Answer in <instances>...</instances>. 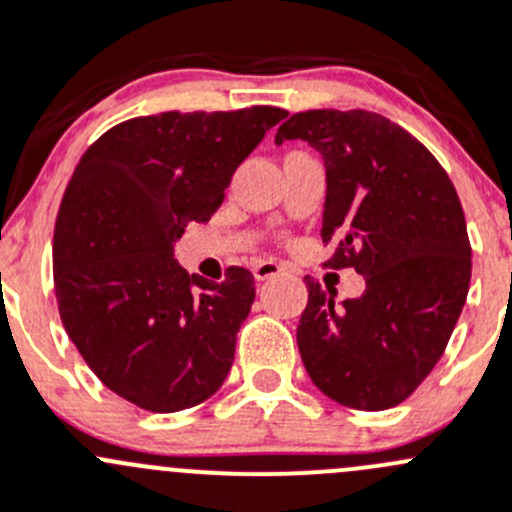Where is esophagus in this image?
<instances>
[{"label":"esophagus","instance_id":"esophagus-1","mask_svg":"<svg viewBox=\"0 0 512 512\" xmlns=\"http://www.w3.org/2000/svg\"><path fill=\"white\" fill-rule=\"evenodd\" d=\"M282 272H285V267L275 260H260V262H255V267H252V275H255L257 282L270 280V277L282 275Z\"/></svg>","mask_w":512,"mask_h":512}]
</instances>
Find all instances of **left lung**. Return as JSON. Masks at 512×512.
<instances>
[{
	"instance_id": "left-lung-1",
	"label": "left lung",
	"mask_w": 512,
	"mask_h": 512,
	"mask_svg": "<svg viewBox=\"0 0 512 512\" xmlns=\"http://www.w3.org/2000/svg\"><path fill=\"white\" fill-rule=\"evenodd\" d=\"M302 140L325 162L327 265L355 267L365 292L337 302L307 277L297 347L307 375L335 403L388 410L430 375L463 312L470 240L448 172L388 117L310 109L275 142Z\"/></svg>"
}]
</instances>
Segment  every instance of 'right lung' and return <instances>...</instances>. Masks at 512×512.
<instances>
[{
    "mask_svg": "<svg viewBox=\"0 0 512 512\" xmlns=\"http://www.w3.org/2000/svg\"><path fill=\"white\" fill-rule=\"evenodd\" d=\"M287 112H162L104 132L82 155L54 225V292L89 370L119 398L177 413L220 390L255 277L190 275L175 245L207 222L237 167Z\"/></svg>",
    "mask_w": 512,
    "mask_h": 512,
    "instance_id": "obj_1",
    "label": "right lung"
}]
</instances>
